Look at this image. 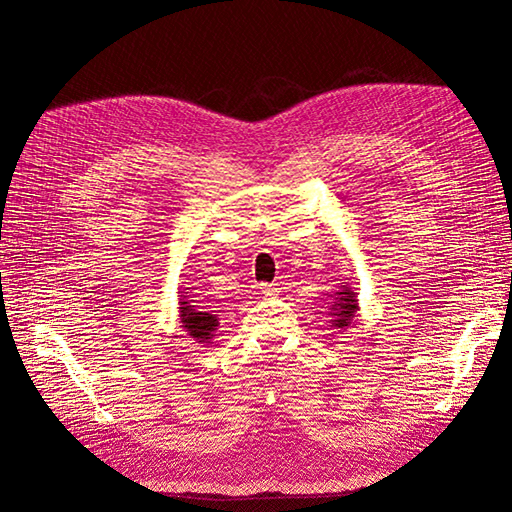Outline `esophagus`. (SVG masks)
<instances>
[{"mask_svg": "<svg viewBox=\"0 0 512 512\" xmlns=\"http://www.w3.org/2000/svg\"><path fill=\"white\" fill-rule=\"evenodd\" d=\"M262 294H265L267 299H275L277 294H280V288H277L275 284H262Z\"/></svg>", "mask_w": 512, "mask_h": 512, "instance_id": "esophagus-1", "label": "esophagus"}]
</instances>
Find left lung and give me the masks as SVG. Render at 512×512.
Instances as JSON below:
<instances>
[{
  "label": "left lung",
  "instance_id": "left-lung-1",
  "mask_svg": "<svg viewBox=\"0 0 512 512\" xmlns=\"http://www.w3.org/2000/svg\"><path fill=\"white\" fill-rule=\"evenodd\" d=\"M333 301L329 305V316L333 318L331 324L335 329H348L352 318L359 312V299H356V292L348 282H342V288H339L335 294H331Z\"/></svg>",
  "mask_w": 512,
  "mask_h": 512
}]
</instances>
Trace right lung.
<instances>
[{"label": "right lung", "instance_id": "obj_1", "mask_svg": "<svg viewBox=\"0 0 512 512\" xmlns=\"http://www.w3.org/2000/svg\"><path fill=\"white\" fill-rule=\"evenodd\" d=\"M192 294L181 292L179 294V320L183 331L190 337L198 339V344H211L215 331L220 327V320L213 312H203V307H198L190 301Z\"/></svg>", "mask_w": 512, "mask_h": 512}]
</instances>
